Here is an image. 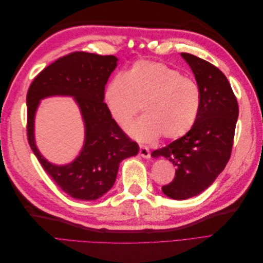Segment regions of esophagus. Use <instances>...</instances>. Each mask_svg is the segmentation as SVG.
<instances>
[{"mask_svg": "<svg viewBox=\"0 0 263 263\" xmlns=\"http://www.w3.org/2000/svg\"><path fill=\"white\" fill-rule=\"evenodd\" d=\"M139 156L145 158V159H149L150 158V151L148 149V147L146 146H140L139 148Z\"/></svg>", "mask_w": 263, "mask_h": 263, "instance_id": "1", "label": "esophagus"}]
</instances>
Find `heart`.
Instances as JSON below:
<instances>
[{
	"label": "heart",
	"mask_w": 263,
	"mask_h": 263,
	"mask_svg": "<svg viewBox=\"0 0 263 263\" xmlns=\"http://www.w3.org/2000/svg\"><path fill=\"white\" fill-rule=\"evenodd\" d=\"M105 104L114 122L128 124L140 106L145 115L127 127L139 141L178 139L192 128L201 105L197 84L165 63L134 62L124 76L110 80L104 92Z\"/></svg>",
	"instance_id": "obj_1"
}]
</instances>
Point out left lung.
I'll use <instances>...</instances> for the list:
<instances>
[{
	"label": "left lung",
	"mask_w": 263,
	"mask_h": 263,
	"mask_svg": "<svg viewBox=\"0 0 263 263\" xmlns=\"http://www.w3.org/2000/svg\"><path fill=\"white\" fill-rule=\"evenodd\" d=\"M181 57L193 71L200 89V109L184 136L151 154L176 166V177L162 186V192L179 201L201 194L225 169L239 113L232 86L218 68L191 53L182 52Z\"/></svg>",
	"instance_id": "obj_1"
}]
</instances>
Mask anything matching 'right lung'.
Instances as JSON below:
<instances>
[{
  "instance_id": "right-lung-1",
  "label": "right lung",
  "mask_w": 263,
  "mask_h": 263,
  "mask_svg": "<svg viewBox=\"0 0 263 263\" xmlns=\"http://www.w3.org/2000/svg\"><path fill=\"white\" fill-rule=\"evenodd\" d=\"M117 61L115 55L84 51L67 54L45 68L27 92L29 146L55 184L76 200L94 201L108 192L115 183L119 163L139 151L137 142L132 141L119 128L103 102L105 84ZM51 96L73 97L85 124L81 154L63 166L47 161L34 140L36 108L42 99Z\"/></svg>"
}]
</instances>
